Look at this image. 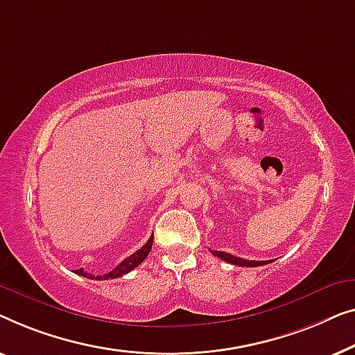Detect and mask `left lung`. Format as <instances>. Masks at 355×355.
<instances>
[{"mask_svg":"<svg viewBox=\"0 0 355 355\" xmlns=\"http://www.w3.org/2000/svg\"><path fill=\"white\" fill-rule=\"evenodd\" d=\"M212 254L214 256L220 257L222 261L233 263V266H238V267H261V266H266V263H268V261H246V259L232 256V254L222 252V251H212Z\"/></svg>","mask_w":355,"mask_h":355,"instance_id":"obj_1","label":"left lung"}]
</instances>
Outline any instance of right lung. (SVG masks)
<instances>
[{"label": "right lung", "instance_id": "right-lung-1", "mask_svg": "<svg viewBox=\"0 0 355 355\" xmlns=\"http://www.w3.org/2000/svg\"><path fill=\"white\" fill-rule=\"evenodd\" d=\"M153 239H154V236L149 238L148 243L144 244L141 249H138V251L133 252L132 256H128L127 259H123V261L119 263V266L114 268V270L109 272V273H104V275H96V277H94V275H92V273L85 272L83 268H78V270H76V273H77V275H82V277L89 278V279H109V278H119V277L125 275V273L132 272L135 267H138L139 263H141L144 259L148 257V254H149V251H151V248H153Z\"/></svg>", "mask_w": 355, "mask_h": 355}]
</instances>
